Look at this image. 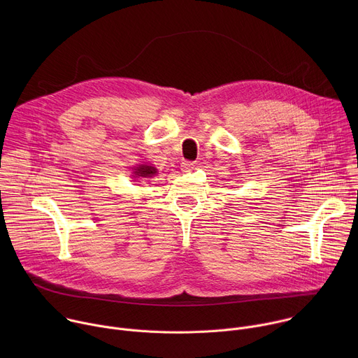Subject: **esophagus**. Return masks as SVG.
<instances>
[{"instance_id": "obj_1", "label": "esophagus", "mask_w": 358, "mask_h": 358, "mask_svg": "<svg viewBox=\"0 0 358 358\" xmlns=\"http://www.w3.org/2000/svg\"><path fill=\"white\" fill-rule=\"evenodd\" d=\"M194 167H195V163H194V162H182V163H181V170H182L184 173L191 171Z\"/></svg>"}]
</instances>
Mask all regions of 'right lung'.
<instances>
[{"instance_id": "1", "label": "right lung", "mask_w": 358, "mask_h": 358, "mask_svg": "<svg viewBox=\"0 0 358 358\" xmlns=\"http://www.w3.org/2000/svg\"><path fill=\"white\" fill-rule=\"evenodd\" d=\"M157 173V170L151 166H140L134 170V174L137 177H152Z\"/></svg>"}]
</instances>
